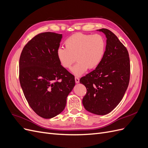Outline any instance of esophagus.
<instances>
[{
	"label": "esophagus",
	"instance_id": "1",
	"mask_svg": "<svg viewBox=\"0 0 148 148\" xmlns=\"http://www.w3.org/2000/svg\"><path fill=\"white\" fill-rule=\"evenodd\" d=\"M75 83H79V78L78 77H75Z\"/></svg>",
	"mask_w": 148,
	"mask_h": 148
}]
</instances>
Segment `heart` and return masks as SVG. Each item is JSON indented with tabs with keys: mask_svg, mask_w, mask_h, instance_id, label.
Returning <instances> with one entry per match:
<instances>
[{
	"mask_svg": "<svg viewBox=\"0 0 148 148\" xmlns=\"http://www.w3.org/2000/svg\"><path fill=\"white\" fill-rule=\"evenodd\" d=\"M65 48L57 49V59L65 69H70L77 59L78 62L71 72L80 77L88 69H95L100 64L106 52V42L101 34L76 33L65 40Z\"/></svg>",
	"mask_w": 148,
	"mask_h": 148,
	"instance_id": "obj_1",
	"label": "heart"
}]
</instances>
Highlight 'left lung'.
<instances>
[{"instance_id":"1","label":"left lung","mask_w":148,"mask_h":148,"mask_svg":"<svg viewBox=\"0 0 148 148\" xmlns=\"http://www.w3.org/2000/svg\"><path fill=\"white\" fill-rule=\"evenodd\" d=\"M97 31L107 38L105 54L96 69L82 77L79 83L87 89L82 101L85 109L104 115L122 99L129 84L130 65L127 49L118 38L106 28Z\"/></svg>"}]
</instances>
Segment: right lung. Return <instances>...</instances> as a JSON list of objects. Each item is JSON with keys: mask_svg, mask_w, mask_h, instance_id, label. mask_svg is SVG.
<instances>
[{"mask_svg": "<svg viewBox=\"0 0 148 148\" xmlns=\"http://www.w3.org/2000/svg\"><path fill=\"white\" fill-rule=\"evenodd\" d=\"M62 38V34L40 33L26 44L20 58L22 90L31 109L44 119L54 117L64 110L75 85L73 76L57 59Z\"/></svg>", "mask_w": 148, "mask_h": 148, "instance_id": "obj_1", "label": "right lung"}]
</instances>
